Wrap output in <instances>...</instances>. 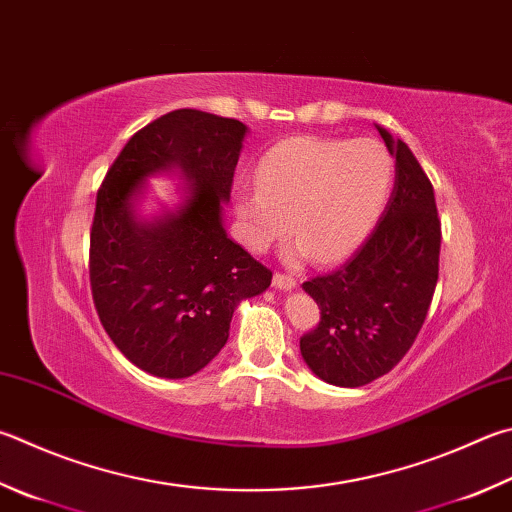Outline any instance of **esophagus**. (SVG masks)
<instances>
[{
  "instance_id": "obj_1",
  "label": "esophagus",
  "mask_w": 512,
  "mask_h": 512,
  "mask_svg": "<svg viewBox=\"0 0 512 512\" xmlns=\"http://www.w3.org/2000/svg\"><path fill=\"white\" fill-rule=\"evenodd\" d=\"M297 284V280L295 277L291 275V273H282V271H277L275 275H273V286L275 288H282V291H291V288Z\"/></svg>"
}]
</instances>
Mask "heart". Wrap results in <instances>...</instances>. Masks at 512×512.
<instances>
[{
	"label": "heart",
	"instance_id": "1",
	"mask_svg": "<svg viewBox=\"0 0 512 512\" xmlns=\"http://www.w3.org/2000/svg\"><path fill=\"white\" fill-rule=\"evenodd\" d=\"M257 188L235 194L241 241L255 253L288 232L286 257L338 262L367 239L383 215L394 161L376 138L293 136L257 163Z\"/></svg>",
	"mask_w": 512,
	"mask_h": 512
}]
</instances>
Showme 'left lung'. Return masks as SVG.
Listing matches in <instances>:
<instances>
[{"instance_id":"8db88e82","label":"left lung","mask_w":512,"mask_h":512,"mask_svg":"<svg viewBox=\"0 0 512 512\" xmlns=\"http://www.w3.org/2000/svg\"><path fill=\"white\" fill-rule=\"evenodd\" d=\"M378 132L396 156L383 217L345 264L302 284L320 306L318 327L300 338L302 358L338 387L367 385L403 360L439 280L441 219L432 183L401 138Z\"/></svg>"}]
</instances>
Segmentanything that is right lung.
Here are the masks:
<instances>
[{
  "mask_svg": "<svg viewBox=\"0 0 512 512\" xmlns=\"http://www.w3.org/2000/svg\"><path fill=\"white\" fill-rule=\"evenodd\" d=\"M244 136L235 118L174 109L129 138L98 188L91 297L111 342L152 376L197 374L226 345L237 304L271 286V268L221 224ZM172 164L193 183L191 199L174 216L141 225L131 197L145 175Z\"/></svg>",
  "mask_w": 512,
  "mask_h": 512,
  "instance_id": "add662e5",
  "label": "right lung"
}]
</instances>
